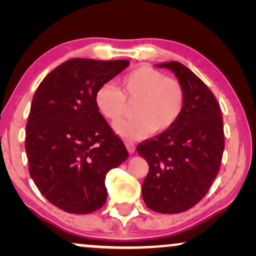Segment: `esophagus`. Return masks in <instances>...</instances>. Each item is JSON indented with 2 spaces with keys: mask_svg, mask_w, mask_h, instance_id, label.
I'll list each match as a JSON object with an SVG mask.
<instances>
[{
  "mask_svg": "<svg viewBox=\"0 0 256 256\" xmlns=\"http://www.w3.org/2000/svg\"><path fill=\"white\" fill-rule=\"evenodd\" d=\"M126 148H127L129 154H134V152H135V146H134V143L127 142V143H126Z\"/></svg>",
  "mask_w": 256,
  "mask_h": 256,
  "instance_id": "obj_1",
  "label": "esophagus"
}]
</instances>
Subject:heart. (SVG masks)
<instances>
[{
    "label": "heart",
    "instance_id": "heart-1",
    "mask_svg": "<svg viewBox=\"0 0 256 256\" xmlns=\"http://www.w3.org/2000/svg\"><path fill=\"white\" fill-rule=\"evenodd\" d=\"M122 90L113 84L98 88L94 100L98 110L110 122L124 116L127 100L138 101L134 120L118 122L114 130L126 140H141L150 132L160 134L176 124L184 107V90L176 79L141 65L121 79Z\"/></svg>",
    "mask_w": 256,
    "mask_h": 256
}]
</instances>
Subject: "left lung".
<instances>
[{
    "label": "left lung",
    "instance_id": "left-lung-1",
    "mask_svg": "<svg viewBox=\"0 0 256 256\" xmlns=\"http://www.w3.org/2000/svg\"><path fill=\"white\" fill-rule=\"evenodd\" d=\"M156 66L174 73L184 90V107L172 127L136 150L149 164L142 184L146 208L174 214L200 202L218 174L225 148L224 122L216 96L190 68L178 62Z\"/></svg>",
    "mask_w": 256,
    "mask_h": 256
}]
</instances>
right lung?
<instances>
[{
  "mask_svg": "<svg viewBox=\"0 0 256 256\" xmlns=\"http://www.w3.org/2000/svg\"><path fill=\"white\" fill-rule=\"evenodd\" d=\"M128 65L124 59H70L34 92L26 128L29 172L40 194L62 211L99 210L107 199L106 174L129 157L94 100L98 88Z\"/></svg>",
  "mask_w": 256,
  "mask_h": 256,
  "instance_id": "add662e5",
  "label": "right lung"
}]
</instances>
